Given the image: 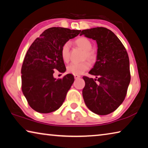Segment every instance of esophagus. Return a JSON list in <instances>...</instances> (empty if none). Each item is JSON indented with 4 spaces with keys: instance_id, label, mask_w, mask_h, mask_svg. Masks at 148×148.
<instances>
[{
    "instance_id": "esophagus-1",
    "label": "esophagus",
    "mask_w": 148,
    "mask_h": 148,
    "mask_svg": "<svg viewBox=\"0 0 148 148\" xmlns=\"http://www.w3.org/2000/svg\"><path fill=\"white\" fill-rule=\"evenodd\" d=\"M80 77V76H78V75H74V78L75 79H78Z\"/></svg>"
}]
</instances>
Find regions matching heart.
Segmentation results:
<instances>
[{
	"instance_id": "heart-1",
	"label": "heart",
	"mask_w": 148,
	"mask_h": 148,
	"mask_svg": "<svg viewBox=\"0 0 148 148\" xmlns=\"http://www.w3.org/2000/svg\"><path fill=\"white\" fill-rule=\"evenodd\" d=\"M76 44L77 46L84 51V59H87L91 62H93L96 59L93 52L91 51L92 49V44L91 41L85 37H81L77 38L76 40ZM70 43L66 42L63 44L61 51V57L64 62H68L70 58ZM90 66L89 62L87 61H82L81 62H72L67 67V71L69 72L74 75H81L84 72L88 70Z\"/></svg>"
}]
</instances>
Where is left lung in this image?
<instances>
[{
    "instance_id": "8db88e82",
    "label": "left lung",
    "mask_w": 148,
    "mask_h": 148,
    "mask_svg": "<svg viewBox=\"0 0 148 148\" xmlns=\"http://www.w3.org/2000/svg\"><path fill=\"white\" fill-rule=\"evenodd\" d=\"M79 35L94 40L98 47L97 61L89 72L96 79L83 77L84 102L95 114H109L121 104L127 95L131 81L128 54L116 35L104 27L80 31Z\"/></svg>"
}]
</instances>
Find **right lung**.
I'll return each mask as SVG.
<instances>
[{
  "label": "right lung",
  "instance_id": "right-lung-1",
  "mask_svg": "<svg viewBox=\"0 0 148 148\" xmlns=\"http://www.w3.org/2000/svg\"><path fill=\"white\" fill-rule=\"evenodd\" d=\"M79 32V30L51 27L42 32L29 48L21 68V88L35 111L50 113L58 110L64 101L74 83V76L68 74L56 79L53 74L56 70L66 71L61 48Z\"/></svg>",
  "mask_w": 148,
  "mask_h": 148
}]
</instances>
